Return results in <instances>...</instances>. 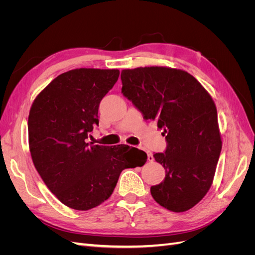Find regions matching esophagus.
Here are the masks:
<instances>
[{
    "instance_id": "esophagus-1",
    "label": "esophagus",
    "mask_w": 255,
    "mask_h": 255,
    "mask_svg": "<svg viewBox=\"0 0 255 255\" xmlns=\"http://www.w3.org/2000/svg\"><path fill=\"white\" fill-rule=\"evenodd\" d=\"M139 149H140V148H139ZM141 150H142V148H141ZM146 153H148V160H149V161H153V160H154V157H153L152 154L149 153V152H146Z\"/></svg>"
}]
</instances>
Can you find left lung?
I'll use <instances>...</instances> for the list:
<instances>
[{
    "instance_id": "1",
    "label": "left lung",
    "mask_w": 255,
    "mask_h": 255,
    "mask_svg": "<svg viewBox=\"0 0 255 255\" xmlns=\"http://www.w3.org/2000/svg\"><path fill=\"white\" fill-rule=\"evenodd\" d=\"M122 94L145 120L157 122L167 148L154 158L166 169L164 181L151 187L167 210H190L207 194L221 152L217 110L210 94L181 69L140 67L121 71Z\"/></svg>"
}]
</instances>
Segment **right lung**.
I'll list each match as a JSON object with an SVG mask.
<instances>
[{"label":"right lung","mask_w":255,"mask_h":255,"mask_svg":"<svg viewBox=\"0 0 255 255\" xmlns=\"http://www.w3.org/2000/svg\"><path fill=\"white\" fill-rule=\"evenodd\" d=\"M117 69L80 68L54 79L28 115V144L36 170L52 194L76 211L109 199L127 168L141 167L146 154L127 144L88 141L99 125V105L119 78Z\"/></svg>","instance_id":"1"}]
</instances>
